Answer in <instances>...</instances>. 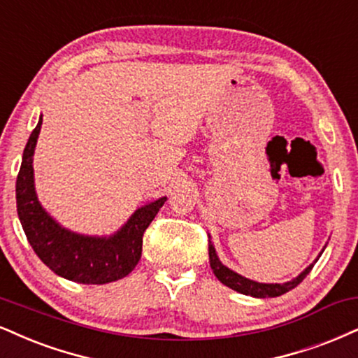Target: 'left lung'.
<instances>
[{
  "label": "left lung",
  "instance_id": "8db88e82",
  "mask_svg": "<svg viewBox=\"0 0 358 358\" xmlns=\"http://www.w3.org/2000/svg\"><path fill=\"white\" fill-rule=\"evenodd\" d=\"M208 255H210V266H212L215 277L220 280L223 285L230 287L231 290L240 292V294L243 295L257 296V299H266V296L272 299V296H280L287 294V292H290L292 288L299 285V283L310 273V270L313 268V265H310L305 272H302L299 277L287 283H258V282H253V280L242 277V275L231 272L230 268H227V266L218 260L212 242H208Z\"/></svg>",
  "mask_w": 358,
  "mask_h": 358
}]
</instances>
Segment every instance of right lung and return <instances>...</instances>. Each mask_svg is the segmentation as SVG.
<instances>
[{"label":"right lung","instance_id":"right-lung-1","mask_svg":"<svg viewBox=\"0 0 358 358\" xmlns=\"http://www.w3.org/2000/svg\"><path fill=\"white\" fill-rule=\"evenodd\" d=\"M43 118L29 135L16 178V206L24 234L40 260L59 277L78 283H108L131 273L141 257L143 234L166 198L138 208L118 234L93 238L64 230L41 208L34 193L33 155Z\"/></svg>","mask_w":358,"mask_h":358}]
</instances>
